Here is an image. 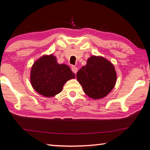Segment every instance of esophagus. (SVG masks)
<instances>
[{"label":"esophagus","mask_w":150,"mask_h":150,"mask_svg":"<svg viewBox=\"0 0 150 150\" xmlns=\"http://www.w3.org/2000/svg\"><path fill=\"white\" fill-rule=\"evenodd\" d=\"M71 70H72V71L75 73V74H76L77 72V67H75V66H73V67H71Z\"/></svg>","instance_id":"esophagus-1"}]
</instances>
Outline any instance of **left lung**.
Listing matches in <instances>:
<instances>
[{"label": "left lung", "mask_w": 150, "mask_h": 150, "mask_svg": "<svg viewBox=\"0 0 150 150\" xmlns=\"http://www.w3.org/2000/svg\"><path fill=\"white\" fill-rule=\"evenodd\" d=\"M85 93L93 99L105 97L115 87L117 75L112 63L102 56L93 55L77 73Z\"/></svg>", "instance_id": "obj_1"}]
</instances>
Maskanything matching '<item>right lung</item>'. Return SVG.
Segmentation results:
<instances>
[{
	"label": "right lung",
	"mask_w": 150,
	"mask_h": 150,
	"mask_svg": "<svg viewBox=\"0 0 150 150\" xmlns=\"http://www.w3.org/2000/svg\"><path fill=\"white\" fill-rule=\"evenodd\" d=\"M75 78L69 66L59 64L54 55H44L34 63L30 71V83L34 89L45 97L62 92L67 81Z\"/></svg>",
	"instance_id": "right-lung-1"
}]
</instances>
